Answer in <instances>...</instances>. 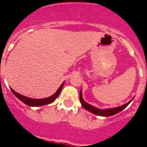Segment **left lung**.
<instances>
[{"mask_svg": "<svg viewBox=\"0 0 147 147\" xmlns=\"http://www.w3.org/2000/svg\"><path fill=\"white\" fill-rule=\"evenodd\" d=\"M79 97H80V101L81 104L82 105V107L85 108V109L89 111L92 113L94 114H97V115H99V116H104V117H109L112 116L114 114H116L119 112H121L122 110H123L127 106L130 102L131 100H130L129 102H127L125 105H122V106H120V107H114V108H109V109H105V110H101V109H98L97 107H94L93 106H92L89 104H88L83 100L82 98V91H80V93H79Z\"/></svg>", "mask_w": 147, "mask_h": 147, "instance_id": "left-lung-1", "label": "left lung"}]
</instances>
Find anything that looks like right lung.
I'll return each instance as SVG.
<instances>
[{"instance_id": "add662e5", "label": "right lung", "mask_w": 147, "mask_h": 147, "mask_svg": "<svg viewBox=\"0 0 147 147\" xmlns=\"http://www.w3.org/2000/svg\"><path fill=\"white\" fill-rule=\"evenodd\" d=\"M64 85V83H62L61 86L59 88V89L57 90V92H55V94L52 95V96L49 97V98H42V99H33V98H27L26 96H24L22 94L17 93L15 91L10 88L12 92L13 93L15 96L17 97L19 100H20L22 102H24V104H26V105L28 106H31V107H36V106H42V105H48V104H50V103L53 102L54 100H55V98L59 96V94L61 92V90H62V87Z\"/></svg>"}]
</instances>
